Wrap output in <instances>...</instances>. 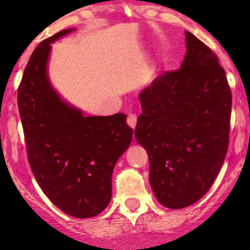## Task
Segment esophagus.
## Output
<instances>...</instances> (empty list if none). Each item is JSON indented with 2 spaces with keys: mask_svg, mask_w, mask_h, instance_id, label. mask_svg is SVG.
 <instances>
[{
  "mask_svg": "<svg viewBox=\"0 0 250 250\" xmlns=\"http://www.w3.org/2000/svg\"><path fill=\"white\" fill-rule=\"evenodd\" d=\"M127 123H128V125H129V127L135 128V125H137V116L132 115V113H130V115H128Z\"/></svg>",
  "mask_w": 250,
  "mask_h": 250,
  "instance_id": "34e87169",
  "label": "esophagus"
}]
</instances>
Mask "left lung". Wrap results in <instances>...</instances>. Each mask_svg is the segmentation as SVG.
Returning <instances> with one entry per match:
<instances>
[{
	"mask_svg": "<svg viewBox=\"0 0 250 250\" xmlns=\"http://www.w3.org/2000/svg\"><path fill=\"white\" fill-rule=\"evenodd\" d=\"M180 69L139 94L137 141L147 151L150 185L162 206L181 209L203 197L225 160L232 95L218 57L185 31Z\"/></svg>",
	"mask_w": 250,
	"mask_h": 250,
	"instance_id": "1",
	"label": "left lung"
}]
</instances>
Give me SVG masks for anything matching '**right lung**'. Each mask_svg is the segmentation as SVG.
I'll use <instances>...</instances> for the list:
<instances>
[{
	"mask_svg": "<svg viewBox=\"0 0 250 250\" xmlns=\"http://www.w3.org/2000/svg\"><path fill=\"white\" fill-rule=\"evenodd\" d=\"M72 31L62 30L34 50L18 89V107L40 188L60 210L85 219L110 203L113 168L129 147L133 129L125 113L84 116L53 88L48 76L50 44Z\"/></svg>",
	"mask_w": 250,
	"mask_h": 250,
	"instance_id": "right-lung-1",
	"label": "right lung"
}]
</instances>
